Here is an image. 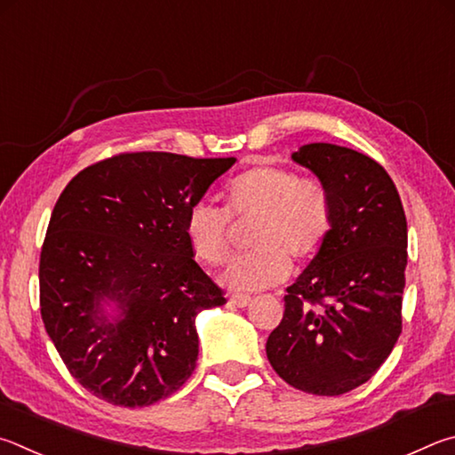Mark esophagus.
<instances>
[{
    "label": "esophagus",
    "instance_id": "obj_1",
    "mask_svg": "<svg viewBox=\"0 0 455 455\" xmlns=\"http://www.w3.org/2000/svg\"><path fill=\"white\" fill-rule=\"evenodd\" d=\"M250 301H251L250 293H232V296H229V304L237 307H245Z\"/></svg>",
    "mask_w": 455,
    "mask_h": 455
}]
</instances>
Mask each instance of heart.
<instances>
[{
    "mask_svg": "<svg viewBox=\"0 0 455 455\" xmlns=\"http://www.w3.org/2000/svg\"><path fill=\"white\" fill-rule=\"evenodd\" d=\"M232 218L256 220V250L229 264L223 280L235 290H261L283 282L291 258L314 259L328 243L336 205L330 188L314 175L264 164L243 172L223 189V207L196 202L186 213L183 234L205 266H221L232 253Z\"/></svg>",
    "mask_w": 455,
    "mask_h": 455,
    "instance_id": "b5f03b06",
    "label": "heart"
}]
</instances>
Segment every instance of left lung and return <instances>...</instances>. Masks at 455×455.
Segmentation results:
<instances>
[{"label":"left lung","instance_id":"obj_1","mask_svg":"<svg viewBox=\"0 0 455 455\" xmlns=\"http://www.w3.org/2000/svg\"><path fill=\"white\" fill-rule=\"evenodd\" d=\"M291 157L330 188L336 220L323 250L285 290L266 354L296 389L341 395L379 370L402 333L408 223L376 159L333 143H307Z\"/></svg>","mask_w":455,"mask_h":455}]
</instances>
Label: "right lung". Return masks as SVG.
I'll return each mask as SVG.
<instances>
[{
    "mask_svg": "<svg viewBox=\"0 0 455 455\" xmlns=\"http://www.w3.org/2000/svg\"><path fill=\"white\" fill-rule=\"evenodd\" d=\"M235 157L125 151L87 165L55 204L39 256V309L63 363L100 400L143 408L186 384L196 315L226 304L183 223ZM123 315L109 323L103 298Z\"/></svg>",
    "mask_w": 455,
    "mask_h": 455,
    "instance_id": "right-lung-1",
    "label": "right lung"
}]
</instances>
